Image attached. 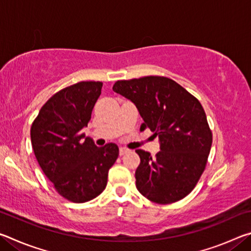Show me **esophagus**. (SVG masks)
<instances>
[{"instance_id":"esophagus-1","label":"esophagus","mask_w":251,"mask_h":251,"mask_svg":"<svg viewBox=\"0 0 251 251\" xmlns=\"http://www.w3.org/2000/svg\"><path fill=\"white\" fill-rule=\"evenodd\" d=\"M129 151V150L128 148H126V147H121L120 148V155L121 156H123L124 154H126V152H128Z\"/></svg>"}]
</instances>
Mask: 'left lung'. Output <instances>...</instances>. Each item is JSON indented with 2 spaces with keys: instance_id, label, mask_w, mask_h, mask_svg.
<instances>
[{
  "instance_id": "left-lung-1",
  "label": "left lung",
  "mask_w": 251,
  "mask_h": 251,
  "mask_svg": "<svg viewBox=\"0 0 251 251\" xmlns=\"http://www.w3.org/2000/svg\"><path fill=\"white\" fill-rule=\"evenodd\" d=\"M113 91L136 105L144 120L141 130L150 128L159 137L155 157L136 151L141 158L135 173L138 192L160 205L185 198L201 179L212 144L201 101L164 76L117 80Z\"/></svg>"
}]
</instances>
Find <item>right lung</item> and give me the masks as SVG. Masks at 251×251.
Returning <instances> with one entry per match:
<instances>
[{"mask_svg":"<svg viewBox=\"0 0 251 251\" xmlns=\"http://www.w3.org/2000/svg\"><path fill=\"white\" fill-rule=\"evenodd\" d=\"M101 82H78L50 97L31 126L37 163L62 197L86 202L103 193L118 157L113 143L97 147L82 134L100 95Z\"/></svg>","mask_w":251,"mask_h":251,"instance_id":"add662e5","label":"right lung"}]
</instances>
